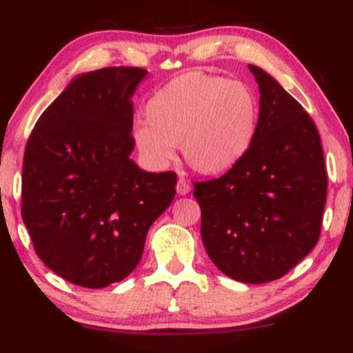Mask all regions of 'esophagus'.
<instances>
[{
	"mask_svg": "<svg viewBox=\"0 0 353 353\" xmlns=\"http://www.w3.org/2000/svg\"><path fill=\"white\" fill-rule=\"evenodd\" d=\"M190 192V184L185 179L177 181V194L179 196H185V194Z\"/></svg>",
	"mask_w": 353,
	"mask_h": 353,
	"instance_id": "34e87169",
	"label": "esophagus"
}]
</instances>
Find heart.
Listing matches in <instances>:
<instances>
[{
    "label": "heart",
    "mask_w": 353,
    "mask_h": 353,
    "mask_svg": "<svg viewBox=\"0 0 353 353\" xmlns=\"http://www.w3.org/2000/svg\"><path fill=\"white\" fill-rule=\"evenodd\" d=\"M134 128L141 154L154 165H168L176 144L194 171L222 174L245 156L257 131L259 103L247 84L192 71L163 86Z\"/></svg>",
    "instance_id": "1"
}]
</instances>
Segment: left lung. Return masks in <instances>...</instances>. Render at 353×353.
Here are the masks:
<instances>
[{"label":"left lung","instance_id":"left-lung-1","mask_svg":"<svg viewBox=\"0 0 353 353\" xmlns=\"http://www.w3.org/2000/svg\"><path fill=\"white\" fill-rule=\"evenodd\" d=\"M249 70L261 92L254 143L224 176L196 182L194 197L214 265L234 281L264 283L319 242L329 179L312 117L272 76Z\"/></svg>","mask_w":353,"mask_h":353}]
</instances>
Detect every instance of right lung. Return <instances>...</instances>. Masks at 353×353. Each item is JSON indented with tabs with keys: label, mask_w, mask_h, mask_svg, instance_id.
I'll list each match as a JSON object with an SVG mask.
<instances>
[{
	"label": "right lung",
	"mask_w": 353,
	"mask_h": 353,
	"mask_svg": "<svg viewBox=\"0 0 353 353\" xmlns=\"http://www.w3.org/2000/svg\"><path fill=\"white\" fill-rule=\"evenodd\" d=\"M141 68L84 72L39 116L23 161L21 216L38 257L88 289L128 277L148 230L176 196V172L131 159Z\"/></svg>",
	"instance_id": "1"
}]
</instances>
